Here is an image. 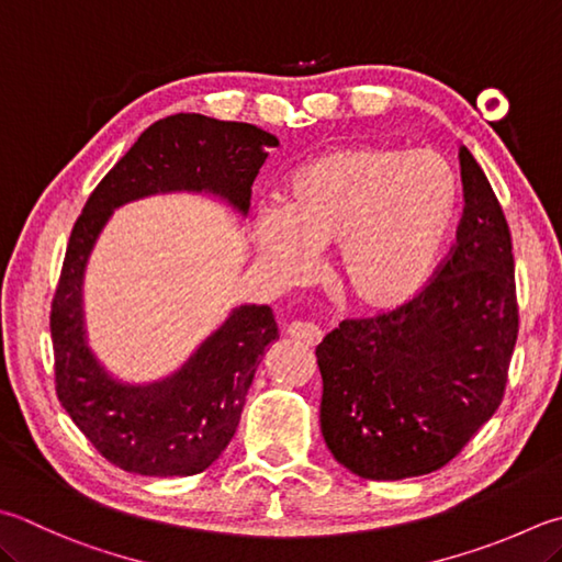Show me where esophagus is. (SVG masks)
I'll return each instance as SVG.
<instances>
[{
  "instance_id": "esophagus-1",
  "label": "esophagus",
  "mask_w": 562,
  "mask_h": 562,
  "mask_svg": "<svg viewBox=\"0 0 562 562\" xmlns=\"http://www.w3.org/2000/svg\"><path fill=\"white\" fill-rule=\"evenodd\" d=\"M289 337L291 340H295V342H301V345H305V347H315L317 342L323 340V330L317 325H313V323H303V321H295V323H291L289 325Z\"/></svg>"
}]
</instances>
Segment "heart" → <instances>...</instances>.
Here are the masks:
<instances>
[{"instance_id":"b5f03b06","label":"heart","mask_w":562,"mask_h":562,"mask_svg":"<svg viewBox=\"0 0 562 562\" xmlns=\"http://www.w3.org/2000/svg\"><path fill=\"white\" fill-rule=\"evenodd\" d=\"M283 205L254 217V241L281 281H303L335 245L337 291L355 308L394 311L426 289L448 249L460 178L436 151L340 146L295 168Z\"/></svg>"}]
</instances>
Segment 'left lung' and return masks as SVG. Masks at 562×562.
<instances>
[{"label": "left lung", "mask_w": 562, "mask_h": 562, "mask_svg": "<svg viewBox=\"0 0 562 562\" xmlns=\"http://www.w3.org/2000/svg\"><path fill=\"white\" fill-rule=\"evenodd\" d=\"M460 171L464 213L438 279L396 311L342 321L315 347L325 446L357 477L440 470L502 404L518 335L512 235L464 146Z\"/></svg>", "instance_id": "8db88e82"}]
</instances>
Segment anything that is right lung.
<instances>
[{"instance_id":"right-lung-1","label":"right lung","mask_w":562,"mask_h":562,"mask_svg":"<svg viewBox=\"0 0 562 562\" xmlns=\"http://www.w3.org/2000/svg\"><path fill=\"white\" fill-rule=\"evenodd\" d=\"M273 146L277 136L254 124L195 112L166 116L102 178L70 232L50 305L56 394L85 438L124 472L190 477L207 470L235 436L254 372L279 340V325L269 305H239L176 372L124 381L88 340L82 283L90 254L116 207L151 195H210L245 217L251 183Z\"/></svg>"}]
</instances>
